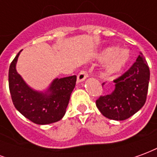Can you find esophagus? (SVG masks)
Segmentation results:
<instances>
[{"label": "esophagus", "mask_w": 157, "mask_h": 157, "mask_svg": "<svg viewBox=\"0 0 157 157\" xmlns=\"http://www.w3.org/2000/svg\"><path fill=\"white\" fill-rule=\"evenodd\" d=\"M87 77H88V74H87V72L86 71H82L79 73L78 75H77V82H84Z\"/></svg>", "instance_id": "1"}]
</instances>
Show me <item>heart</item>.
Returning <instances> with one entry per match:
<instances>
[{"label":"heart","instance_id":"obj_1","mask_svg":"<svg viewBox=\"0 0 157 157\" xmlns=\"http://www.w3.org/2000/svg\"><path fill=\"white\" fill-rule=\"evenodd\" d=\"M101 58L103 60H109L105 67L107 74L115 75L122 71L128 65L130 53L126 48L118 51V47H109L102 51Z\"/></svg>","mask_w":157,"mask_h":157}]
</instances>
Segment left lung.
Masks as SVG:
<instances>
[{
	"label": "left lung",
	"instance_id": "obj_1",
	"mask_svg": "<svg viewBox=\"0 0 157 157\" xmlns=\"http://www.w3.org/2000/svg\"><path fill=\"white\" fill-rule=\"evenodd\" d=\"M150 81V69L141 53L128 71L113 81L114 88L101 96L96 105L106 118L125 120L141 109L146 101ZM105 82L102 83V86Z\"/></svg>",
	"mask_w": 157,
	"mask_h": 157
}]
</instances>
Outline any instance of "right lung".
I'll return each mask as SVG.
<instances>
[{
  "mask_svg": "<svg viewBox=\"0 0 157 157\" xmlns=\"http://www.w3.org/2000/svg\"><path fill=\"white\" fill-rule=\"evenodd\" d=\"M22 50L9 68V89L17 110L37 124H49L60 120L66 112L74 90L76 75L55 78L44 91L29 86L17 71V62Z\"/></svg>",
  "mask_w": 157,
  "mask_h": 157,
  "instance_id": "add662e5",
  "label": "right lung"
}]
</instances>
